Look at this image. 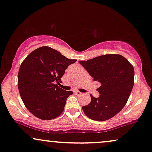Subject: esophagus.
Segmentation results:
<instances>
[{
    "label": "esophagus",
    "instance_id": "1",
    "mask_svg": "<svg viewBox=\"0 0 152 152\" xmlns=\"http://www.w3.org/2000/svg\"><path fill=\"white\" fill-rule=\"evenodd\" d=\"M75 93L76 95H78V96H80V95H82V94H83L82 93H81V92L78 91H75Z\"/></svg>",
    "mask_w": 152,
    "mask_h": 152
}]
</instances>
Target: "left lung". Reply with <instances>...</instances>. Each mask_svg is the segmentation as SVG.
Listing matches in <instances>:
<instances>
[{"instance_id": "left-lung-1", "label": "left lung", "mask_w": 152, "mask_h": 152, "mask_svg": "<svg viewBox=\"0 0 152 152\" xmlns=\"http://www.w3.org/2000/svg\"><path fill=\"white\" fill-rule=\"evenodd\" d=\"M79 63L94 81L100 84L98 98L91 96L88 105L83 106L85 115L95 121H105L123 109L134 85V68L119 54H105Z\"/></svg>"}]
</instances>
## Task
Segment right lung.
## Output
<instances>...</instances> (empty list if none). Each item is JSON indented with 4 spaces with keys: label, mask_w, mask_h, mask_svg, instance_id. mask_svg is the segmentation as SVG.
<instances>
[{
    "label": "right lung",
    "mask_w": 152,
    "mask_h": 152,
    "mask_svg": "<svg viewBox=\"0 0 152 152\" xmlns=\"http://www.w3.org/2000/svg\"><path fill=\"white\" fill-rule=\"evenodd\" d=\"M75 59H69L50 47L30 53L21 64L18 73L19 94L26 107L35 117L50 120L58 117L72 94L58 87L65 70Z\"/></svg>",
    "instance_id": "add662e5"
}]
</instances>
